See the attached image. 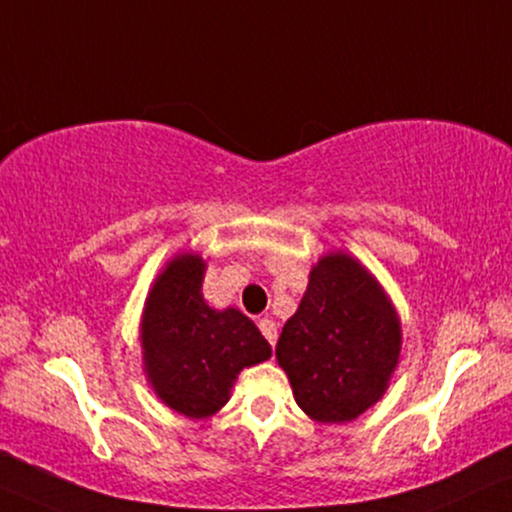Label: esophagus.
Listing matches in <instances>:
<instances>
[{
  "label": "esophagus",
  "instance_id": "obj_1",
  "mask_svg": "<svg viewBox=\"0 0 512 512\" xmlns=\"http://www.w3.org/2000/svg\"><path fill=\"white\" fill-rule=\"evenodd\" d=\"M257 326H260V331H262L264 338L269 340V345L274 347L276 345V323L271 321L269 316H264V319H260V323H257Z\"/></svg>",
  "mask_w": 512,
  "mask_h": 512
}]
</instances>
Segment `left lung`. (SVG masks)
I'll list each match as a JSON object with an SVG mask.
<instances>
[{
	"label": "left lung",
	"mask_w": 512,
	"mask_h": 512,
	"mask_svg": "<svg viewBox=\"0 0 512 512\" xmlns=\"http://www.w3.org/2000/svg\"><path fill=\"white\" fill-rule=\"evenodd\" d=\"M399 354L401 321L378 278L347 252L321 255L276 345L297 406L323 425L359 418L383 399Z\"/></svg>",
	"instance_id": "obj_1"
}]
</instances>
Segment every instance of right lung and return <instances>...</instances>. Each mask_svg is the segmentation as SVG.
<instances>
[{
  "instance_id": "right-lung-1",
  "label": "right lung",
  "mask_w": 512,
  "mask_h": 512,
  "mask_svg": "<svg viewBox=\"0 0 512 512\" xmlns=\"http://www.w3.org/2000/svg\"><path fill=\"white\" fill-rule=\"evenodd\" d=\"M205 269L198 252H177L155 276L139 323L148 385L193 420L215 416L238 373L271 357V345L241 309L205 302Z\"/></svg>"
}]
</instances>
